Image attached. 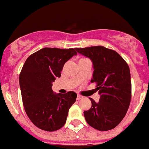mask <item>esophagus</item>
I'll return each mask as SVG.
<instances>
[{"label":"esophagus","mask_w":149,"mask_h":149,"mask_svg":"<svg viewBox=\"0 0 149 149\" xmlns=\"http://www.w3.org/2000/svg\"><path fill=\"white\" fill-rule=\"evenodd\" d=\"M82 98H83V96L80 95V94H77V100H81V99H82Z\"/></svg>","instance_id":"esophagus-1"}]
</instances>
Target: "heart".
Segmentation results:
<instances>
[{"label": "heart", "mask_w": 149, "mask_h": 149, "mask_svg": "<svg viewBox=\"0 0 149 149\" xmlns=\"http://www.w3.org/2000/svg\"><path fill=\"white\" fill-rule=\"evenodd\" d=\"M82 60H86V58H81V59H80V61H82Z\"/></svg>", "instance_id": "obj_1"}]
</instances>
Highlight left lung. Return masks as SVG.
Here are the masks:
<instances>
[{"label": "left lung", "mask_w": 149, "mask_h": 149, "mask_svg": "<svg viewBox=\"0 0 149 149\" xmlns=\"http://www.w3.org/2000/svg\"><path fill=\"white\" fill-rule=\"evenodd\" d=\"M77 52L88 57L94 65L91 83L96 84L100 98L84 112L86 121L96 130L107 131L116 127L126 116L131 97L132 84L130 67L116 51L97 45L76 48Z\"/></svg>", "instance_id": "8db88e82"}]
</instances>
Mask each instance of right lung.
<instances>
[{"instance_id": "1", "label": "right lung", "mask_w": 149, "mask_h": 149, "mask_svg": "<svg viewBox=\"0 0 149 149\" xmlns=\"http://www.w3.org/2000/svg\"><path fill=\"white\" fill-rule=\"evenodd\" d=\"M74 55L76 48H43L30 55L19 74V87L24 110L36 126L48 132L65 124L68 110L77 94H54L52 82L61 77L64 65Z\"/></svg>"}]
</instances>
